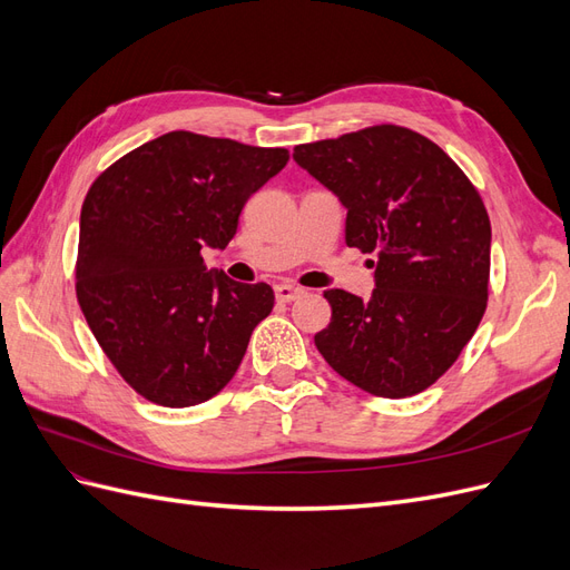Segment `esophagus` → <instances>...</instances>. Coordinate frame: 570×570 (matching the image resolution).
Instances as JSON below:
<instances>
[{
    "label": "esophagus",
    "mask_w": 570,
    "mask_h": 570,
    "mask_svg": "<svg viewBox=\"0 0 570 570\" xmlns=\"http://www.w3.org/2000/svg\"><path fill=\"white\" fill-rule=\"evenodd\" d=\"M299 295H304V289L297 287V285H287V283L275 285V299L283 302V304L295 302Z\"/></svg>",
    "instance_id": "obj_1"
}]
</instances>
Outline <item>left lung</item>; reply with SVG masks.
<instances>
[{"label":"left lung","mask_w":570,"mask_h":570,"mask_svg":"<svg viewBox=\"0 0 570 570\" xmlns=\"http://www.w3.org/2000/svg\"><path fill=\"white\" fill-rule=\"evenodd\" d=\"M347 209L344 239L375 254V289H325L314 342L344 381L402 400L459 358L488 306L490 218L463 170L428 137L373 126L292 154Z\"/></svg>","instance_id":"obj_1"}]
</instances>
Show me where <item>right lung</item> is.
<instances>
[{
	"label": "right lung",
	"instance_id": "right-lung-1",
	"mask_svg": "<svg viewBox=\"0 0 570 570\" xmlns=\"http://www.w3.org/2000/svg\"><path fill=\"white\" fill-rule=\"evenodd\" d=\"M287 159L281 147L176 130L92 183L80 212L78 304L145 400L195 406L233 381L275 297L266 283L209 271L202 249H226L247 199Z\"/></svg>",
	"mask_w": 570,
	"mask_h": 570
}]
</instances>
